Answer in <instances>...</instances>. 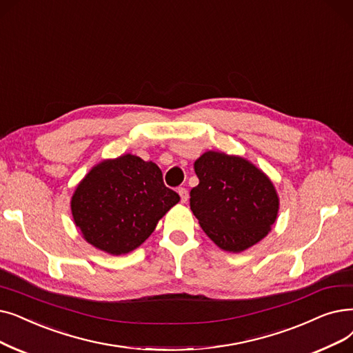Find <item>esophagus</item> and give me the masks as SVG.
I'll return each mask as SVG.
<instances>
[{"instance_id": "34e87169", "label": "esophagus", "mask_w": 353, "mask_h": 353, "mask_svg": "<svg viewBox=\"0 0 353 353\" xmlns=\"http://www.w3.org/2000/svg\"><path fill=\"white\" fill-rule=\"evenodd\" d=\"M177 192H179V194H180L181 202H183V203H186V202H188V199H189V192H188V189H186V188H179V189H177Z\"/></svg>"}]
</instances>
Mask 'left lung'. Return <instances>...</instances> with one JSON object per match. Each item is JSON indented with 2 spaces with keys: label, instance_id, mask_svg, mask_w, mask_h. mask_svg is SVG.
<instances>
[{
  "label": "left lung",
  "instance_id": "obj_1",
  "mask_svg": "<svg viewBox=\"0 0 353 353\" xmlns=\"http://www.w3.org/2000/svg\"><path fill=\"white\" fill-rule=\"evenodd\" d=\"M194 172L199 185L190 190V209L219 248L241 252L268 234L279 197L261 170L241 157L208 151Z\"/></svg>",
  "mask_w": 353,
  "mask_h": 353
}]
</instances>
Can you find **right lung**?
<instances>
[{
    "label": "right lung",
    "mask_w": 353,
    "mask_h": 353,
    "mask_svg": "<svg viewBox=\"0 0 353 353\" xmlns=\"http://www.w3.org/2000/svg\"><path fill=\"white\" fill-rule=\"evenodd\" d=\"M179 201L157 164L125 154L92 168L72 197V214L89 243L121 255L140 247Z\"/></svg>",
    "instance_id": "right-lung-1"
}]
</instances>
